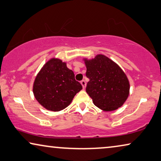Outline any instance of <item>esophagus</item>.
Masks as SVG:
<instances>
[{"label": "esophagus", "instance_id": "obj_1", "mask_svg": "<svg viewBox=\"0 0 161 161\" xmlns=\"http://www.w3.org/2000/svg\"><path fill=\"white\" fill-rule=\"evenodd\" d=\"M80 84H81V85H82V86H83V88H86V81H85V80H81V81H80Z\"/></svg>", "mask_w": 161, "mask_h": 161}]
</instances>
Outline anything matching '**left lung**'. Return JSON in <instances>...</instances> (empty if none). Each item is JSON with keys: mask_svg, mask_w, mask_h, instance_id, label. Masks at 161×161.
<instances>
[{"mask_svg": "<svg viewBox=\"0 0 161 161\" xmlns=\"http://www.w3.org/2000/svg\"><path fill=\"white\" fill-rule=\"evenodd\" d=\"M89 80L86 92L94 105L105 112L121 107L130 95V84L125 73L115 62L102 54L83 58Z\"/></svg>", "mask_w": 161, "mask_h": 161, "instance_id": "left-lung-1", "label": "left lung"}]
</instances>
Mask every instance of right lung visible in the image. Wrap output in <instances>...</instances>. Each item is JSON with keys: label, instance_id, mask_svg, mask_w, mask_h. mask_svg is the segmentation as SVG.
I'll return each instance as SVG.
<instances>
[{"label": "right lung", "instance_id": "add662e5", "mask_svg": "<svg viewBox=\"0 0 161 161\" xmlns=\"http://www.w3.org/2000/svg\"><path fill=\"white\" fill-rule=\"evenodd\" d=\"M82 88L81 84L75 80L73 70L67 67V63L52 58L36 75L33 93L44 108L60 112L70 104L74 96Z\"/></svg>", "mask_w": 161, "mask_h": 161}]
</instances>
